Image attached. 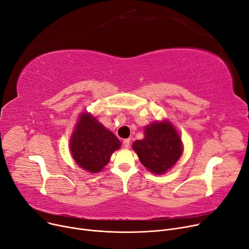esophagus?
<instances>
[{
	"label": "esophagus",
	"instance_id": "esophagus-1",
	"mask_svg": "<svg viewBox=\"0 0 249 249\" xmlns=\"http://www.w3.org/2000/svg\"><path fill=\"white\" fill-rule=\"evenodd\" d=\"M123 144H124V147H125V148H128V146H129V144H130V140H129V139L124 140V142H123Z\"/></svg>",
	"mask_w": 249,
	"mask_h": 249
}]
</instances>
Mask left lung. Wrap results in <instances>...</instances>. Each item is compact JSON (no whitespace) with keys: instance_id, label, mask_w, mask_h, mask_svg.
<instances>
[{"instance_id":"8db88e82","label":"left lung","mask_w":249,"mask_h":249,"mask_svg":"<svg viewBox=\"0 0 249 249\" xmlns=\"http://www.w3.org/2000/svg\"><path fill=\"white\" fill-rule=\"evenodd\" d=\"M144 139L136 141L132 148L149 171L162 175L182 154V144L175 127L167 122L155 123L144 129Z\"/></svg>"}]
</instances>
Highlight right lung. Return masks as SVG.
Here are the masks:
<instances>
[{
	"label": "right lung",
	"instance_id": "right-lung-1",
	"mask_svg": "<svg viewBox=\"0 0 249 249\" xmlns=\"http://www.w3.org/2000/svg\"><path fill=\"white\" fill-rule=\"evenodd\" d=\"M70 147L75 162L89 173H99L109 161L121 142L89 113L81 114Z\"/></svg>",
	"mask_w": 249,
	"mask_h": 249
}]
</instances>
